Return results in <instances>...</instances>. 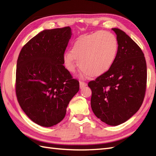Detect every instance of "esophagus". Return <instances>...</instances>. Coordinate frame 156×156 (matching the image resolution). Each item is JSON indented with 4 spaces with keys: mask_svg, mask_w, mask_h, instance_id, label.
Wrapping results in <instances>:
<instances>
[{
    "mask_svg": "<svg viewBox=\"0 0 156 156\" xmlns=\"http://www.w3.org/2000/svg\"><path fill=\"white\" fill-rule=\"evenodd\" d=\"M86 86H87V83H86V82H83V81H80V88H84Z\"/></svg>",
    "mask_w": 156,
    "mask_h": 156,
    "instance_id": "1",
    "label": "esophagus"
}]
</instances>
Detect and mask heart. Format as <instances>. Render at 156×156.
<instances>
[{
  "instance_id": "heart-1",
  "label": "heart",
  "mask_w": 156,
  "mask_h": 156,
  "mask_svg": "<svg viewBox=\"0 0 156 156\" xmlns=\"http://www.w3.org/2000/svg\"><path fill=\"white\" fill-rule=\"evenodd\" d=\"M118 49V42L114 34L98 31L78 38L72 50L65 52L63 62L67 69L74 73L78 66V60L82 75L97 77L112 68Z\"/></svg>"
}]
</instances>
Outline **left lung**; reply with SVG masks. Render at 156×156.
Instances as JSON below:
<instances>
[{"instance_id": "left-lung-1", "label": "left lung", "mask_w": 156, "mask_h": 156, "mask_svg": "<svg viewBox=\"0 0 156 156\" xmlns=\"http://www.w3.org/2000/svg\"><path fill=\"white\" fill-rule=\"evenodd\" d=\"M117 35L115 60L108 72L88 82L92 90L91 108L105 124L117 126L135 114L144 99L147 65L142 50L122 30L112 28Z\"/></svg>"}]
</instances>
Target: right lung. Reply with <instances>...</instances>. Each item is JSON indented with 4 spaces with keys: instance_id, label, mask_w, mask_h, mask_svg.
<instances>
[{
    "instance_id": "1",
    "label": "right lung",
    "mask_w": 156,
    "mask_h": 156,
    "mask_svg": "<svg viewBox=\"0 0 156 156\" xmlns=\"http://www.w3.org/2000/svg\"><path fill=\"white\" fill-rule=\"evenodd\" d=\"M71 36L69 26L43 30L23 46L18 57L17 99L25 114L40 126L60 122L79 90V82L63 65Z\"/></svg>"
}]
</instances>
